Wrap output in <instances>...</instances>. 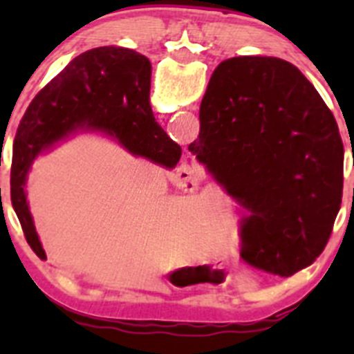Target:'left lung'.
<instances>
[{
  "label": "left lung",
  "mask_w": 354,
  "mask_h": 354,
  "mask_svg": "<svg viewBox=\"0 0 354 354\" xmlns=\"http://www.w3.org/2000/svg\"><path fill=\"white\" fill-rule=\"evenodd\" d=\"M189 152L246 211L241 257L290 277L323 253L342 204L335 117L299 68L237 56L212 72Z\"/></svg>",
  "instance_id": "obj_1"
}]
</instances>
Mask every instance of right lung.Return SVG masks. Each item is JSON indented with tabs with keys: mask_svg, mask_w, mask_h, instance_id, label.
I'll use <instances>...</instances> for the list:
<instances>
[{
	"mask_svg": "<svg viewBox=\"0 0 354 354\" xmlns=\"http://www.w3.org/2000/svg\"><path fill=\"white\" fill-rule=\"evenodd\" d=\"M150 74L149 58L133 49H90L76 56L28 106L12 150L10 198L28 245L40 259H46V252L28 207L26 179L42 152L72 134L99 131L134 156L167 168L179 162L183 150L161 129L150 108Z\"/></svg>",
	"mask_w": 354,
	"mask_h": 354,
	"instance_id": "obj_1",
	"label": "right lung"
}]
</instances>
